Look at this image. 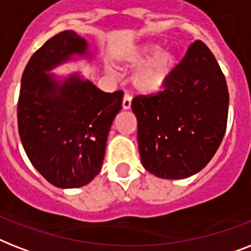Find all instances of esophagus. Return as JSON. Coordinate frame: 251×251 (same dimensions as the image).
I'll use <instances>...</instances> for the list:
<instances>
[{"mask_svg": "<svg viewBox=\"0 0 251 251\" xmlns=\"http://www.w3.org/2000/svg\"><path fill=\"white\" fill-rule=\"evenodd\" d=\"M131 106V96L129 94L124 95V100H122V108L124 109H130Z\"/></svg>", "mask_w": 251, "mask_h": 251, "instance_id": "34e87169", "label": "esophagus"}]
</instances>
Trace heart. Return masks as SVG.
Masks as SVG:
<instances>
[{
  "mask_svg": "<svg viewBox=\"0 0 251 251\" xmlns=\"http://www.w3.org/2000/svg\"><path fill=\"white\" fill-rule=\"evenodd\" d=\"M178 60L172 50H161L155 43L143 44L122 58L125 68H137L131 76L134 88L145 95L155 94L167 84Z\"/></svg>",
  "mask_w": 251,
  "mask_h": 251,
  "instance_id": "b5f03b06",
  "label": "heart"
}]
</instances>
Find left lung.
<instances>
[{"label": "left lung", "instance_id": "8db88e82", "mask_svg": "<svg viewBox=\"0 0 251 251\" xmlns=\"http://www.w3.org/2000/svg\"><path fill=\"white\" fill-rule=\"evenodd\" d=\"M228 104L218 61L204 43L195 41L164 91L131 101L142 165L167 179L187 178L202 171L226 134Z\"/></svg>", "mask_w": 251, "mask_h": 251}]
</instances>
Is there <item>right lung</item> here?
<instances>
[{"mask_svg":"<svg viewBox=\"0 0 251 251\" xmlns=\"http://www.w3.org/2000/svg\"><path fill=\"white\" fill-rule=\"evenodd\" d=\"M92 56L88 41L68 29L37 49L22 75V145L36 171L60 189L82 187L99 175L110 126L122 108L121 91L104 92L80 73H50L69 61H91Z\"/></svg>","mask_w":251,"mask_h":251,"instance_id":"add662e5","label":"right lung"}]
</instances>
